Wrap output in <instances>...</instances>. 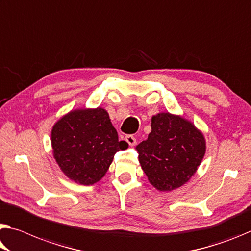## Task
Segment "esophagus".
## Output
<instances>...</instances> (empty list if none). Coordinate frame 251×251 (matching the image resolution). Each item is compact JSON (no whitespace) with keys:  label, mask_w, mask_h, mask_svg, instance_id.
<instances>
[{"label":"esophagus","mask_w":251,"mask_h":251,"mask_svg":"<svg viewBox=\"0 0 251 251\" xmlns=\"http://www.w3.org/2000/svg\"><path fill=\"white\" fill-rule=\"evenodd\" d=\"M125 140L130 146H134L135 144H136V138H135L133 135H127V136L125 137Z\"/></svg>","instance_id":"obj_1"}]
</instances>
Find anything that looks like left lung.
Returning a JSON list of instances; mask_svg holds the SVG:
<instances>
[{"label":"left lung","mask_w":251,"mask_h":251,"mask_svg":"<svg viewBox=\"0 0 251 251\" xmlns=\"http://www.w3.org/2000/svg\"><path fill=\"white\" fill-rule=\"evenodd\" d=\"M151 127L147 140L136 146L142 170L161 192L181 188L203 160L204 135L189 119L169 111L154 115Z\"/></svg>","instance_id":"left-lung-1"}]
</instances>
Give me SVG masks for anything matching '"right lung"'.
Returning a JSON list of instances; mask_svg holds the SVG:
<instances>
[{
    "mask_svg": "<svg viewBox=\"0 0 251 251\" xmlns=\"http://www.w3.org/2000/svg\"><path fill=\"white\" fill-rule=\"evenodd\" d=\"M52 154L65 176L78 184L93 185L105 176L114 155L128 144L118 141L117 130L102 107L77 108L54 123Z\"/></svg>",
    "mask_w": 251,
    "mask_h": 251,
    "instance_id": "obj_1",
    "label": "right lung"
}]
</instances>
